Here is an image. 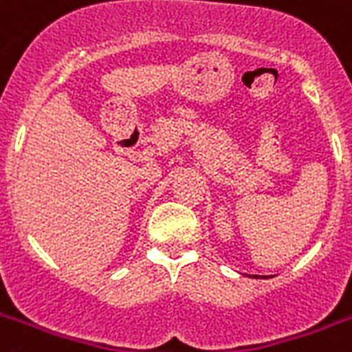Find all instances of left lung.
Wrapping results in <instances>:
<instances>
[{"label": "left lung", "mask_w": 352, "mask_h": 352, "mask_svg": "<svg viewBox=\"0 0 352 352\" xmlns=\"http://www.w3.org/2000/svg\"><path fill=\"white\" fill-rule=\"evenodd\" d=\"M254 278H257V276H254ZM263 278H265V276H263Z\"/></svg>", "instance_id": "8db88e82"}]
</instances>
